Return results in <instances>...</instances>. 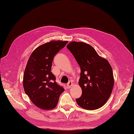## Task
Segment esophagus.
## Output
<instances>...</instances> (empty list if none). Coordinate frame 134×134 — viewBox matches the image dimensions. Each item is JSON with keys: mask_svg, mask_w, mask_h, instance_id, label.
Here are the masks:
<instances>
[{"mask_svg": "<svg viewBox=\"0 0 134 134\" xmlns=\"http://www.w3.org/2000/svg\"><path fill=\"white\" fill-rule=\"evenodd\" d=\"M73 85V83H72V81H70V82H68V83H67V87H68V88H71V87H72V86Z\"/></svg>", "mask_w": 134, "mask_h": 134, "instance_id": "34e87169", "label": "esophagus"}]
</instances>
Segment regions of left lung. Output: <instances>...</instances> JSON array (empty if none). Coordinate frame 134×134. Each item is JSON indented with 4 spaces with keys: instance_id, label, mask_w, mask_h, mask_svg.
I'll return each instance as SVG.
<instances>
[{
    "instance_id": "1",
    "label": "left lung",
    "mask_w": 134,
    "mask_h": 134,
    "mask_svg": "<svg viewBox=\"0 0 134 134\" xmlns=\"http://www.w3.org/2000/svg\"><path fill=\"white\" fill-rule=\"evenodd\" d=\"M67 47L81 68L79 85L82 94L76 99V102L87 110L101 108L109 98L114 87L110 64L89 44L73 41Z\"/></svg>"
}]
</instances>
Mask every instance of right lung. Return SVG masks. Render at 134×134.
<instances>
[{
	"label": "right lung",
	"mask_w": 134,
	"mask_h": 134,
	"mask_svg": "<svg viewBox=\"0 0 134 134\" xmlns=\"http://www.w3.org/2000/svg\"><path fill=\"white\" fill-rule=\"evenodd\" d=\"M68 41H53L36 48L27 61L23 77L25 93L35 105L44 110L55 108L63 87L58 85L51 72L56 54Z\"/></svg>",
	"instance_id": "1"
}]
</instances>
